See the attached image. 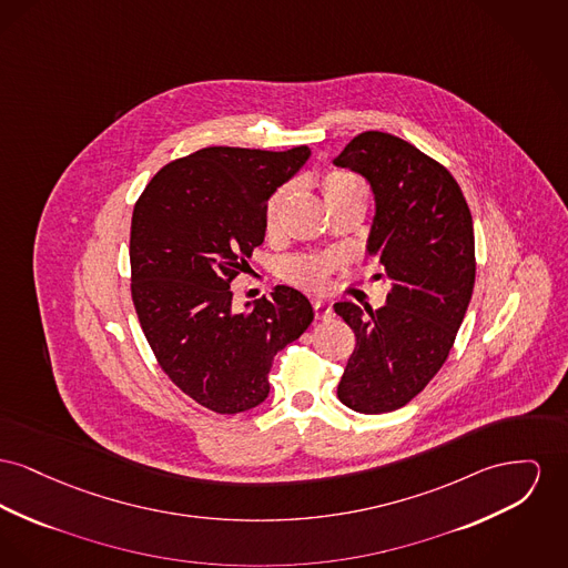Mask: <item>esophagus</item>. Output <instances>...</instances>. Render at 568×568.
I'll use <instances>...</instances> for the list:
<instances>
[{"mask_svg":"<svg viewBox=\"0 0 568 568\" xmlns=\"http://www.w3.org/2000/svg\"><path fill=\"white\" fill-rule=\"evenodd\" d=\"M313 308H315V317L317 320H331L334 315L333 302L328 298H313Z\"/></svg>","mask_w":568,"mask_h":568,"instance_id":"1","label":"esophagus"}]
</instances>
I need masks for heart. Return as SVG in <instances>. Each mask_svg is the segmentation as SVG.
Here are the masks:
<instances>
[{"label":"heart","mask_w":568,"mask_h":568,"mask_svg":"<svg viewBox=\"0 0 568 568\" xmlns=\"http://www.w3.org/2000/svg\"><path fill=\"white\" fill-rule=\"evenodd\" d=\"M322 191H324V197L328 201V205L334 201L349 200V197H367L365 182L358 175H354L349 171H341V169H333L322 178ZM287 195H290V186H281L267 200L266 210H264L267 234H274L278 230L281 212H283ZM333 266V257H301V260L287 262L285 276L294 283L306 285V287H322Z\"/></svg>","instance_id":"b5f03b06"}]
</instances>
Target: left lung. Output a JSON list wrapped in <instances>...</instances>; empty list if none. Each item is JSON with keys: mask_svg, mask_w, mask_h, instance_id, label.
<instances>
[{"mask_svg": "<svg viewBox=\"0 0 568 568\" xmlns=\"http://www.w3.org/2000/svg\"><path fill=\"white\" fill-rule=\"evenodd\" d=\"M333 163L371 186L367 255L390 281L377 311L334 304L356 333L336 395L354 412L384 414L414 399L448 358L476 276L471 214L448 169L395 134H358Z\"/></svg>", "mask_w": 568, "mask_h": 568, "instance_id": "obj_1", "label": "left lung"}]
</instances>
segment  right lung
I'll return each instance as SVG.
<instances>
[{"label": "right lung", "instance_id": "right-lung-1", "mask_svg": "<svg viewBox=\"0 0 568 568\" xmlns=\"http://www.w3.org/2000/svg\"><path fill=\"white\" fill-rule=\"evenodd\" d=\"M308 156L306 145L203 148L161 169L134 203L131 290L141 328L169 379L216 414L264 403L276 352L315 317L287 285L242 311L230 290L264 242L267 200Z\"/></svg>", "mask_w": 568, "mask_h": 568}]
</instances>
